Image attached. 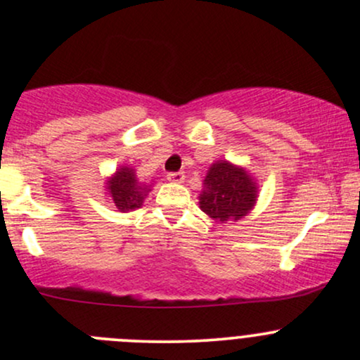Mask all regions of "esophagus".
I'll return each mask as SVG.
<instances>
[{"mask_svg":"<svg viewBox=\"0 0 360 360\" xmlns=\"http://www.w3.org/2000/svg\"><path fill=\"white\" fill-rule=\"evenodd\" d=\"M167 181H171V183H183L184 172H169Z\"/></svg>","mask_w":360,"mask_h":360,"instance_id":"obj_1","label":"esophagus"}]
</instances>
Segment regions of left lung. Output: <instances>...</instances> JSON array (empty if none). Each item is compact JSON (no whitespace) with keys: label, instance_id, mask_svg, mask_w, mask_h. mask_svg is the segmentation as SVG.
Instances as JSON below:
<instances>
[{"label":"left lung","instance_id":"1","mask_svg":"<svg viewBox=\"0 0 360 360\" xmlns=\"http://www.w3.org/2000/svg\"><path fill=\"white\" fill-rule=\"evenodd\" d=\"M257 191V183L247 169L229 160H217L203 181L200 208L214 221H237L254 208Z\"/></svg>","mask_w":360,"mask_h":360}]
</instances>
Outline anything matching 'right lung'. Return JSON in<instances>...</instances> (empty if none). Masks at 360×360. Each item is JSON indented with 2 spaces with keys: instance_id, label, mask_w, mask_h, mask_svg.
<instances>
[{
  "instance_id": "add662e5",
  "label": "right lung",
  "mask_w": 360,
  "mask_h": 360,
  "mask_svg": "<svg viewBox=\"0 0 360 360\" xmlns=\"http://www.w3.org/2000/svg\"><path fill=\"white\" fill-rule=\"evenodd\" d=\"M106 191L118 212L127 213L142 206L147 193L150 191V184L140 183L135 169L122 166L106 181Z\"/></svg>"
}]
</instances>
